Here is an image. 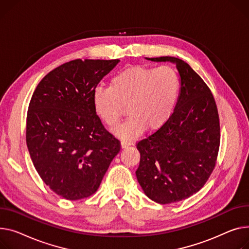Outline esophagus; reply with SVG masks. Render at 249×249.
<instances>
[{
    "instance_id": "esophagus-1",
    "label": "esophagus",
    "mask_w": 249,
    "mask_h": 249,
    "mask_svg": "<svg viewBox=\"0 0 249 249\" xmlns=\"http://www.w3.org/2000/svg\"><path fill=\"white\" fill-rule=\"evenodd\" d=\"M132 144H133V143H132V142H128V141H122V142H121V148H122V149L128 148V147H129V146H131Z\"/></svg>"
}]
</instances>
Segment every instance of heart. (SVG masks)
Here are the masks:
<instances>
[{"label":"heart","instance_id":"heart-1","mask_svg":"<svg viewBox=\"0 0 249 249\" xmlns=\"http://www.w3.org/2000/svg\"><path fill=\"white\" fill-rule=\"evenodd\" d=\"M179 93L180 78L174 68L136 65L116 74L110 87H95L92 103L99 118L110 127L119 124L123 105H127L129 118L115 133L122 139L133 140L146 128L154 132L167 123Z\"/></svg>","mask_w":249,"mask_h":249}]
</instances>
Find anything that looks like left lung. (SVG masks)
Here are the masks:
<instances>
[{
  "label": "left lung",
  "instance_id": "obj_1",
  "mask_svg": "<svg viewBox=\"0 0 249 249\" xmlns=\"http://www.w3.org/2000/svg\"><path fill=\"white\" fill-rule=\"evenodd\" d=\"M171 62L180 76L178 102L171 117L137 144V180L151 200L168 204L199 191L212 173L220 144L216 103L190 66L175 57L146 58Z\"/></svg>",
  "mask_w": 249,
  "mask_h": 249
}]
</instances>
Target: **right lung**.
I'll return each instance as SVG.
<instances>
[{"instance_id": "1", "label": "right lung", "mask_w": 249, "mask_h": 249, "mask_svg": "<svg viewBox=\"0 0 249 249\" xmlns=\"http://www.w3.org/2000/svg\"><path fill=\"white\" fill-rule=\"evenodd\" d=\"M119 62L70 61L47 74L33 93L28 150L45 184L65 199L95 193L120 151L119 140L104 128L92 103L94 88Z\"/></svg>"}]
</instances>
